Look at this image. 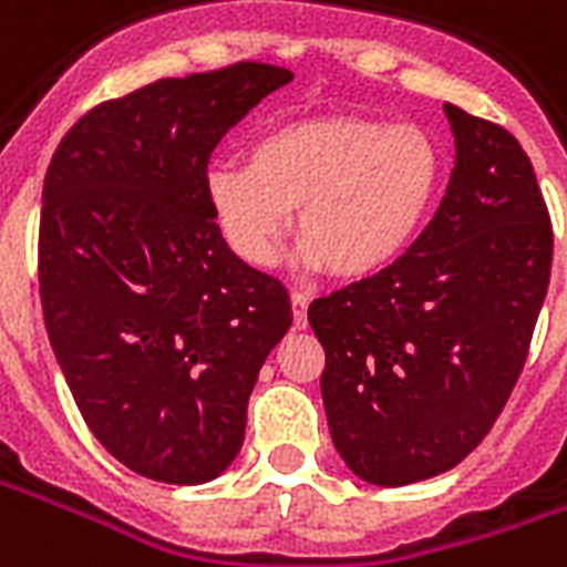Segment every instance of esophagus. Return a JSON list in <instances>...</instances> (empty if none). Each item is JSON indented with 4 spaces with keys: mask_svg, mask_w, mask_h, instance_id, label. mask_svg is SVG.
<instances>
[{
    "mask_svg": "<svg viewBox=\"0 0 567 567\" xmlns=\"http://www.w3.org/2000/svg\"><path fill=\"white\" fill-rule=\"evenodd\" d=\"M307 307H310V297L303 291H291V310H295V328H307Z\"/></svg>",
    "mask_w": 567,
    "mask_h": 567,
    "instance_id": "34e87169",
    "label": "esophagus"
}]
</instances>
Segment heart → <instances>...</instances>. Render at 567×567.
I'll return each mask as SVG.
<instances>
[{"instance_id":"obj_1","label":"heart","mask_w":567,"mask_h":567,"mask_svg":"<svg viewBox=\"0 0 567 567\" xmlns=\"http://www.w3.org/2000/svg\"><path fill=\"white\" fill-rule=\"evenodd\" d=\"M445 181V150L430 128L371 116L282 122L243 162L205 174L220 236L251 267H270L288 212L303 260L334 279H368L405 251Z\"/></svg>"}]
</instances>
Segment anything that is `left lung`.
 I'll return each mask as SVG.
<instances>
[{
	"label": "left lung",
	"mask_w": 567,
	"mask_h": 567,
	"mask_svg": "<svg viewBox=\"0 0 567 567\" xmlns=\"http://www.w3.org/2000/svg\"><path fill=\"white\" fill-rule=\"evenodd\" d=\"M445 116L457 162L433 220L386 270L310 303L334 449L383 488L445 473L488 435L549 288L532 159L504 125Z\"/></svg>",
	"instance_id": "obj_1"
}]
</instances>
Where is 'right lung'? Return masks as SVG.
<instances>
[{
	"label": "right lung",
	"instance_id": "1",
	"mask_svg": "<svg viewBox=\"0 0 567 567\" xmlns=\"http://www.w3.org/2000/svg\"><path fill=\"white\" fill-rule=\"evenodd\" d=\"M282 66L159 79L79 118L51 156L39 297L66 386L118 463L156 482L220 476L248 395L291 328L279 279L229 251L205 199L215 146Z\"/></svg>",
	"mask_w": 567,
	"mask_h": 567
}]
</instances>
